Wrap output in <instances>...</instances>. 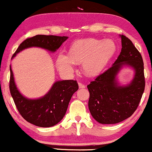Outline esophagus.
Wrapping results in <instances>:
<instances>
[{
	"mask_svg": "<svg viewBox=\"0 0 152 152\" xmlns=\"http://www.w3.org/2000/svg\"><path fill=\"white\" fill-rule=\"evenodd\" d=\"M79 86L80 89H83V88H85V85H84L81 83H79Z\"/></svg>",
	"mask_w": 152,
	"mask_h": 152,
	"instance_id": "1",
	"label": "esophagus"
}]
</instances>
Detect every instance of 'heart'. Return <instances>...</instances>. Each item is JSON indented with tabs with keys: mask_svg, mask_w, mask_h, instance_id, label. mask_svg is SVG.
<instances>
[{
	"mask_svg": "<svg viewBox=\"0 0 152 152\" xmlns=\"http://www.w3.org/2000/svg\"><path fill=\"white\" fill-rule=\"evenodd\" d=\"M115 51L116 45L111 39H81L71 46L69 56L65 53L58 56L57 67L63 74L70 75L74 71V63H81L83 72L94 76L104 70Z\"/></svg>",
	"mask_w": 152,
	"mask_h": 152,
	"instance_id": "heart-1",
	"label": "heart"
}]
</instances>
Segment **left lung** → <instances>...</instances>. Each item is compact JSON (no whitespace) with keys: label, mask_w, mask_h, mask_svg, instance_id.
Wrapping results in <instances>:
<instances>
[{"label":"left lung","mask_w":152,"mask_h":152,"mask_svg":"<svg viewBox=\"0 0 152 152\" xmlns=\"http://www.w3.org/2000/svg\"><path fill=\"white\" fill-rule=\"evenodd\" d=\"M122 49L113 66L91 81L89 109L91 116L101 124H115L131 117L137 109L145 87L144 62L132 42L120 35ZM124 67L134 72L127 85L118 82V73Z\"/></svg>","instance_id":"obj_1"}]
</instances>
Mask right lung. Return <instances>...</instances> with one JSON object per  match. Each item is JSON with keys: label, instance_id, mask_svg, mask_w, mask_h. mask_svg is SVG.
Returning <instances> with one entry per match:
<instances>
[{"label": "right lung", "instance_id": "right-lung-1", "mask_svg": "<svg viewBox=\"0 0 152 152\" xmlns=\"http://www.w3.org/2000/svg\"><path fill=\"white\" fill-rule=\"evenodd\" d=\"M68 38L66 36L42 34L28 38L20 44L12 58L21 51L33 47L55 53ZM10 71V91L21 115L27 122L39 127L48 128L58 124L66 115L73 94L79 89L76 81H57L44 96L37 99H29L18 89L11 66Z\"/></svg>", "mask_w": 152, "mask_h": 152}]
</instances>
